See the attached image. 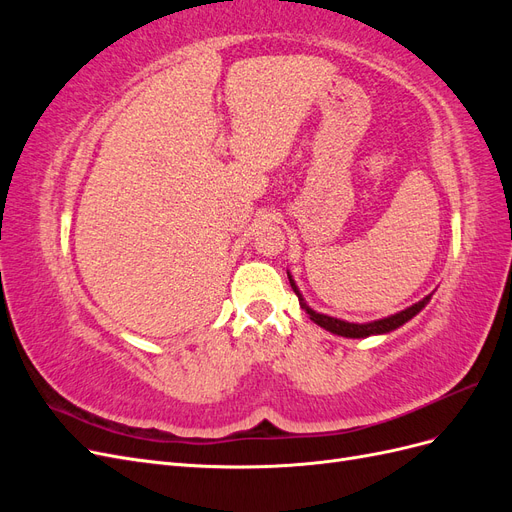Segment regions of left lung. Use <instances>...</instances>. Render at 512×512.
<instances>
[{
	"label": "left lung",
	"instance_id": "obj_1",
	"mask_svg": "<svg viewBox=\"0 0 512 512\" xmlns=\"http://www.w3.org/2000/svg\"><path fill=\"white\" fill-rule=\"evenodd\" d=\"M288 280H290V286H292V290L297 292L299 303H301V307L305 309V312L309 314V318H312V320L318 324V327L327 329V331H331V333H335V335H342V337H369V335H380V333H389V331H395L397 327H401V324H406V322H408L412 316H416L418 312H421V309H423V307L427 305V301H429V297H425L423 301L414 303L412 307L404 309V312H399V314H395V316L382 318V320H374V322H367V324H354V322L337 320V318L324 316V314H318V312H314V309H309V307L303 303L301 294H299V288L294 286V282H292V277H290V275H288Z\"/></svg>",
	"mask_w": 512,
	"mask_h": 512
}]
</instances>
